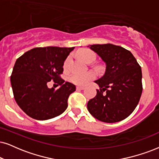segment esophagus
<instances>
[{
    "mask_svg": "<svg viewBox=\"0 0 159 159\" xmlns=\"http://www.w3.org/2000/svg\"><path fill=\"white\" fill-rule=\"evenodd\" d=\"M84 89H85L84 86H77V87H76V89L77 90H84Z\"/></svg>",
    "mask_w": 159,
    "mask_h": 159,
    "instance_id": "obj_1",
    "label": "esophagus"
}]
</instances>
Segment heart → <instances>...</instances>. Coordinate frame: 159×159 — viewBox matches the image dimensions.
<instances>
[{
    "label": "heart",
    "instance_id": "heart-1",
    "mask_svg": "<svg viewBox=\"0 0 159 159\" xmlns=\"http://www.w3.org/2000/svg\"><path fill=\"white\" fill-rule=\"evenodd\" d=\"M78 56H79L80 59H81L85 62H87V63L92 62L96 58L95 54L88 49H82L78 51ZM69 61L70 59L67 58L65 61V64H64V68H65V69H67V68ZM95 76L96 74L94 73V72H88V73H75L70 75V81L73 82V84H76V85L84 86L89 83V82L90 81H92V79H94V78H95Z\"/></svg>",
    "mask_w": 159,
    "mask_h": 159
}]
</instances>
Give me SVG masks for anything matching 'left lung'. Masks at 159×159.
Here are the masks:
<instances>
[{
	"label": "left lung",
	"mask_w": 159,
	"mask_h": 159,
	"mask_svg": "<svg viewBox=\"0 0 159 159\" xmlns=\"http://www.w3.org/2000/svg\"><path fill=\"white\" fill-rule=\"evenodd\" d=\"M106 63L100 86L87 109L100 121L112 123L127 118L138 105L142 92V69L133 54L121 46L103 44L88 46Z\"/></svg>",
	"instance_id": "1"
}]
</instances>
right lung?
<instances>
[{
	"mask_svg": "<svg viewBox=\"0 0 159 159\" xmlns=\"http://www.w3.org/2000/svg\"><path fill=\"white\" fill-rule=\"evenodd\" d=\"M73 48H35L19 57L14 66L11 84L15 101L31 118L46 120L67 109L70 94L75 86L60 77L65 59ZM51 80L60 87L49 89Z\"/></svg>",
	"mask_w": 159,
	"mask_h": 159,
	"instance_id": "obj_1",
	"label": "right lung"
}]
</instances>
